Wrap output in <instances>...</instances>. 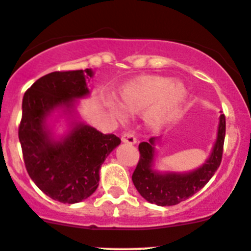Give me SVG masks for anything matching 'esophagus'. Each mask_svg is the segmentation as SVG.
Returning <instances> with one entry per match:
<instances>
[{
    "instance_id": "34e87169",
    "label": "esophagus",
    "mask_w": 251,
    "mask_h": 251,
    "mask_svg": "<svg viewBox=\"0 0 251 251\" xmlns=\"http://www.w3.org/2000/svg\"><path fill=\"white\" fill-rule=\"evenodd\" d=\"M122 141L123 143H126V144H130V145H134V144H136V138L134 134L131 133H125L122 135Z\"/></svg>"
}]
</instances>
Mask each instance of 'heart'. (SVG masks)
<instances>
[{
    "instance_id": "1",
    "label": "heart",
    "mask_w": 251,
    "mask_h": 251,
    "mask_svg": "<svg viewBox=\"0 0 251 251\" xmlns=\"http://www.w3.org/2000/svg\"><path fill=\"white\" fill-rule=\"evenodd\" d=\"M188 98L184 83L167 76H143L128 83L121 91L120 101L107 99V106L118 120L129 113L144 112V120L152 128L165 126L177 116Z\"/></svg>"
}]
</instances>
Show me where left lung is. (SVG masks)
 <instances>
[{
    "label": "left lung",
    "mask_w": 251,
    "mask_h": 251,
    "mask_svg": "<svg viewBox=\"0 0 251 251\" xmlns=\"http://www.w3.org/2000/svg\"><path fill=\"white\" fill-rule=\"evenodd\" d=\"M226 135V117L220 116L217 138L209 158L199 168L190 172H160L153 170L158 138H150L149 143L139 144L140 158L131 176L139 194L151 204L158 206H172L193 197L206 185L212 178L222 160L223 143Z\"/></svg>",
    "instance_id": "left-lung-1"
}]
</instances>
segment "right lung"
<instances>
[{
	"mask_svg": "<svg viewBox=\"0 0 251 251\" xmlns=\"http://www.w3.org/2000/svg\"><path fill=\"white\" fill-rule=\"evenodd\" d=\"M91 69L52 72L24 94L18 135L24 163L31 179L51 199L75 204L99 187L103 161L121 144L115 134H102L76 120V101L90 90ZM54 110L69 118V131L54 138L48 118Z\"/></svg>",
	"mask_w": 251,
	"mask_h": 251,
	"instance_id": "1",
	"label": "right lung"
}]
</instances>
